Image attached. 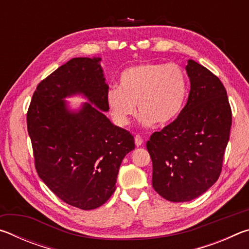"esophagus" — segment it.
<instances>
[{
    "instance_id": "1",
    "label": "esophagus",
    "mask_w": 249,
    "mask_h": 249,
    "mask_svg": "<svg viewBox=\"0 0 249 249\" xmlns=\"http://www.w3.org/2000/svg\"><path fill=\"white\" fill-rule=\"evenodd\" d=\"M142 142H144V141H142V137L141 135H136V136H135V144H136V146L137 147L142 146Z\"/></svg>"
}]
</instances>
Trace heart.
I'll return each mask as SVG.
<instances>
[{
    "label": "heart",
    "mask_w": 249,
    "mask_h": 249,
    "mask_svg": "<svg viewBox=\"0 0 249 249\" xmlns=\"http://www.w3.org/2000/svg\"><path fill=\"white\" fill-rule=\"evenodd\" d=\"M188 86L179 66L145 62L125 69L119 88L107 92V104L114 123H129L137 105L142 126L166 125L180 115L187 99Z\"/></svg>",
    "instance_id": "1"
}]
</instances>
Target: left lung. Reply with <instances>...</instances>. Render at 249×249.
Masks as SVG:
<instances>
[{"instance_id":"1","label":"left lung","mask_w":249,"mask_h":249,"mask_svg":"<svg viewBox=\"0 0 249 249\" xmlns=\"http://www.w3.org/2000/svg\"><path fill=\"white\" fill-rule=\"evenodd\" d=\"M188 102L177 119L147 142L153 187L163 199L187 202L216 182L230 140L231 111L223 83L189 59Z\"/></svg>"}]
</instances>
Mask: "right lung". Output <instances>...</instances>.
Masks as SVG:
<instances>
[{"label":"right lung","instance_id":"right-lung-1","mask_svg":"<svg viewBox=\"0 0 249 249\" xmlns=\"http://www.w3.org/2000/svg\"><path fill=\"white\" fill-rule=\"evenodd\" d=\"M101 58H73L43 80L27 112L35 167L45 184L69 205L93 210L115 191L122 160L135 148L134 136L104 112L107 83ZM88 103L70 110L66 97Z\"/></svg>","mask_w":249,"mask_h":249}]
</instances>
